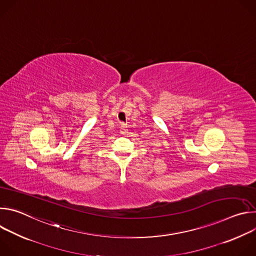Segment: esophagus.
<instances>
[{
  "label": "esophagus",
  "mask_w": 256,
  "mask_h": 256,
  "mask_svg": "<svg viewBox=\"0 0 256 256\" xmlns=\"http://www.w3.org/2000/svg\"><path fill=\"white\" fill-rule=\"evenodd\" d=\"M128 132V126L124 124H122V126H120V132L122 134H126Z\"/></svg>",
  "instance_id": "1"
}]
</instances>
